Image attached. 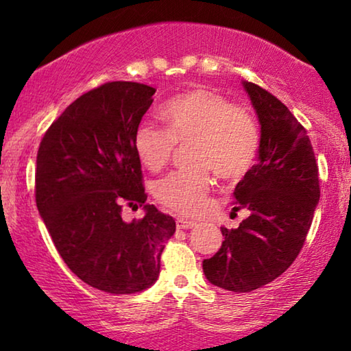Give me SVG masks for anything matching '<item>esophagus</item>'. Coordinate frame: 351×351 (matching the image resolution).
I'll return each instance as SVG.
<instances>
[{
	"instance_id": "obj_1",
	"label": "esophagus",
	"mask_w": 351,
	"mask_h": 351,
	"mask_svg": "<svg viewBox=\"0 0 351 351\" xmlns=\"http://www.w3.org/2000/svg\"><path fill=\"white\" fill-rule=\"evenodd\" d=\"M196 227V222L193 220H186V219H177V228H182V230H189V228H193Z\"/></svg>"
}]
</instances>
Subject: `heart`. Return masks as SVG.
<instances>
[{"label": "heart", "mask_w": 351, "mask_h": 351, "mask_svg": "<svg viewBox=\"0 0 351 351\" xmlns=\"http://www.w3.org/2000/svg\"><path fill=\"white\" fill-rule=\"evenodd\" d=\"M166 131L141 124L134 152L148 171L158 172L171 161L174 145H186V169L156 182L153 193L167 209L198 215L214 186L209 169L225 182L247 174L258 152V131L251 113L234 107L215 90L195 88L176 95L161 108Z\"/></svg>", "instance_id": "1"}]
</instances>
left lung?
I'll return each instance as SVG.
<instances>
[{"label": "left lung", "instance_id": "8db88e82", "mask_svg": "<svg viewBox=\"0 0 351 351\" xmlns=\"http://www.w3.org/2000/svg\"><path fill=\"white\" fill-rule=\"evenodd\" d=\"M258 123V160L233 191L234 208L249 210L238 228H220L222 246L203 261L210 285L251 292L292 265L304 246L319 201L313 147L304 126L281 100L243 81Z\"/></svg>", "mask_w": 351, "mask_h": 351}]
</instances>
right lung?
Here are the masks:
<instances>
[{"instance_id": "add662e5", "label": "right lung", "mask_w": 351, "mask_h": 351, "mask_svg": "<svg viewBox=\"0 0 351 351\" xmlns=\"http://www.w3.org/2000/svg\"><path fill=\"white\" fill-rule=\"evenodd\" d=\"M155 88L105 83L70 104L38 148L36 206L66 267L108 294L145 291L160 275L176 220L147 204L134 134ZM123 205L143 207L124 223Z\"/></svg>"}]
</instances>
